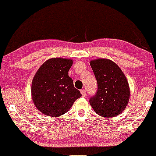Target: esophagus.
I'll list each match as a JSON object with an SVG mask.
<instances>
[{
	"instance_id": "esophagus-1",
	"label": "esophagus",
	"mask_w": 156,
	"mask_h": 156,
	"mask_svg": "<svg viewBox=\"0 0 156 156\" xmlns=\"http://www.w3.org/2000/svg\"><path fill=\"white\" fill-rule=\"evenodd\" d=\"M80 91H81V94H82V97H86V90H85V89H82Z\"/></svg>"
}]
</instances>
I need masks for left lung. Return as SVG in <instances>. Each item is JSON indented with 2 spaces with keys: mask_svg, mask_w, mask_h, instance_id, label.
<instances>
[{
  "mask_svg": "<svg viewBox=\"0 0 156 156\" xmlns=\"http://www.w3.org/2000/svg\"><path fill=\"white\" fill-rule=\"evenodd\" d=\"M98 84L95 96L89 100L94 112L102 117L112 118L122 113L130 98L129 82L114 62L99 58L90 61Z\"/></svg>",
  "mask_w": 156,
  "mask_h": 156,
  "instance_id": "8db88e82",
  "label": "left lung"
}]
</instances>
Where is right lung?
<instances>
[{
  "mask_svg": "<svg viewBox=\"0 0 156 156\" xmlns=\"http://www.w3.org/2000/svg\"><path fill=\"white\" fill-rule=\"evenodd\" d=\"M72 64L71 59L54 57L44 62L36 72L32 82V99L45 116H62L82 97L68 74Z\"/></svg>",
  "mask_w": 156,
  "mask_h": 156,
  "instance_id": "1",
  "label": "right lung"
}]
</instances>
